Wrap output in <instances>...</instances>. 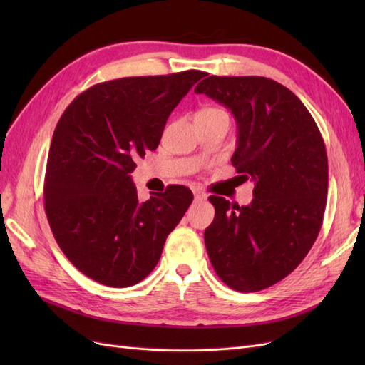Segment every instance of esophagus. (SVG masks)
Masks as SVG:
<instances>
[{
	"instance_id": "1",
	"label": "esophagus",
	"mask_w": 365,
	"mask_h": 365,
	"mask_svg": "<svg viewBox=\"0 0 365 365\" xmlns=\"http://www.w3.org/2000/svg\"><path fill=\"white\" fill-rule=\"evenodd\" d=\"M193 195H195V201H205L207 200V195L201 190L197 189V187H193Z\"/></svg>"
}]
</instances>
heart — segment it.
I'll return each instance as SVG.
<instances>
[{
	"label": "heart",
	"instance_id": "b5f03b06",
	"mask_svg": "<svg viewBox=\"0 0 365 365\" xmlns=\"http://www.w3.org/2000/svg\"><path fill=\"white\" fill-rule=\"evenodd\" d=\"M200 114H205V115H212V114H222V115H227L222 109H217V108H210V109H205V111L200 113Z\"/></svg>",
	"mask_w": 365,
	"mask_h": 365
}]
</instances>
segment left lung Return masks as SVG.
<instances>
[{"label": "left lung", "mask_w": 365, "mask_h": 365, "mask_svg": "<svg viewBox=\"0 0 365 365\" xmlns=\"http://www.w3.org/2000/svg\"><path fill=\"white\" fill-rule=\"evenodd\" d=\"M237 123L231 164L254 181L250 205L210 196L215 219L204 240L219 279L239 292L283 280L319 233L327 197V153L319 129L291 90L268 77L210 76L196 85Z\"/></svg>", "instance_id": "1"}]
</instances>
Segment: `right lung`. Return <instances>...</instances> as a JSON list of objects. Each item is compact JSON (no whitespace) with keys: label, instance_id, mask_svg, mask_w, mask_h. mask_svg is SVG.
Segmentation results:
<instances>
[{"label":"right lung","instance_id":"obj_1","mask_svg":"<svg viewBox=\"0 0 365 365\" xmlns=\"http://www.w3.org/2000/svg\"><path fill=\"white\" fill-rule=\"evenodd\" d=\"M204 76L189 70L97 83L59 118L43 205L58 245L86 277L128 288L157 267L193 193L169 185L140 202L129 173L135 157L158 148L170 113Z\"/></svg>","mask_w":365,"mask_h":365}]
</instances>
